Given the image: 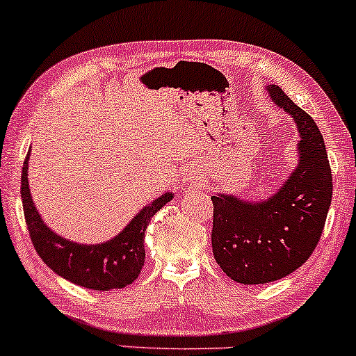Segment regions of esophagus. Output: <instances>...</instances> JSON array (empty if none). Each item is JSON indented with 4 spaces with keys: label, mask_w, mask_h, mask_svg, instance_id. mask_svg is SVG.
Wrapping results in <instances>:
<instances>
[{
    "label": "esophagus",
    "mask_w": 356,
    "mask_h": 356,
    "mask_svg": "<svg viewBox=\"0 0 356 356\" xmlns=\"http://www.w3.org/2000/svg\"><path fill=\"white\" fill-rule=\"evenodd\" d=\"M200 175L195 172V170H188V172L186 174V181H192V182H199Z\"/></svg>",
    "instance_id": "obj_1"
}]
</instances>
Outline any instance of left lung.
Wrapping results in <instances>:
<instances>
[{
	"label": "left lung",
	"mask_w": 356,
	"mask_h": 356,
	"mask_svg": "<svg viewBox=\"0 0 356 356\" xmlns=\"http://www.w3.org/2000/svg\"><path fill=\"white\" fill-rule=\"evenodd\" d=\"M268 90L298 123V168L261 204L222 193L211 197L215 261L241 284H266L302 266L321 240L332 202V169L316 121L277 85Z\"/></svg>",
	"instance_id": "obj_1"
}]
</instances>
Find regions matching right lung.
<instances>
[{"instance_id": "obj_1", "label": "right lung", "mask_w": 356, "mask_h": 356, "mask_svg": "<svg viewBox=\"0 0 356 356\" xmlns=\"http://www.w3.org/2000/svg\"><path fill=\"white\" fill-rule=\"evenodd\" d=\"M29 154L31 151L22 165L21 197L31 241L40 259L58 276L87 289H123L131 284L145 266V233L147 225L156 211L172 200V193H164L145 207L113 240L102 245H79L56 235L39 217L28 182Z\"/></svg>"}]
</instances>
